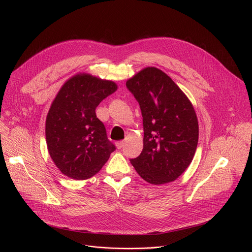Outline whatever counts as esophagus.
I'll return each instance as SVG.
<instances>
[{"label": "esophagus", "instance_id": "obj_1", "mask_svg": "<svg viewBox=\"0 0 252 252\" xmlns=\"http://www.w3.org/2000/svg\"><path fill=\"white\" fill-rule=\"evenodd\" d=\"M116 146H117V148H118V149H122V148H124V146H125V140L117 141V142H116Z\"/></svg>", "mask_w": 252, "mask_h": 252}]
</instances>
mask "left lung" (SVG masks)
Masks as SVG:
<instances>
[{
    "instance_id": "obj_1",
    "label": "left lung",
    "mask_w": 252,
    "mask_h": 252,
    "mask_svg": "<svg viewBox=\"0 0 252 252\" xmlns=\"http://www.w3.org/2000/svg\"><path fill=\"white\" fill-rule=\"evenodd\" d=\"M126 86L139 103L143 125V149L131 164L150 184L175 181L190 164L197 147L198 122L190 100L154 66L138 71Z\"/></svg>"
}]
</instances>
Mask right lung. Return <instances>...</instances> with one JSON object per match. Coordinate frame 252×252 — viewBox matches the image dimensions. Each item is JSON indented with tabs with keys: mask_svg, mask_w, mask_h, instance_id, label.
<instances>
[{
	"mask_svg": "<svg viewBox=\"0 0 252 252\" xmlns=\"http://www.w3.org/2000/svg\"><path fill=\"white\" fill-rule=\"evenodd\" d=\"M116 83L89 74L67 80L54 99L46 121L49 154L61 172L84 181L97 173L116 147L107 139L95 107L115 93Z\"/></svg>",
	"mask_w": 252,
	"mask_h": 252,
	"instance_id": "right-lung-1",
	"label": "right lung"
}]
</instances>
